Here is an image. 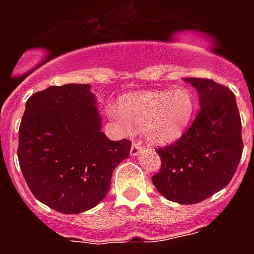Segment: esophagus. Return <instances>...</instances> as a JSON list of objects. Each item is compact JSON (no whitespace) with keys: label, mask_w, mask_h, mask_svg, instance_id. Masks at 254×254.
Segmentation results:
<instances>
[{"label":"esophagus","mask_w":254,"mask_h":254,"mask_svg":"<svg viewBox=\"0 0 254 254\" xmlns=\"http://www.w3.org/2000/svg\"><path fill=\"white\" fill-rule=\"evenodd\" d=\"M141 150H142V146H141V143L140 142H133V143H132L131 151H129V154H131L132 156H136V155L140 154Z\"/></svg>","instance_id":"obj_1"}]
</instances>
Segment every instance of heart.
<instances>
[{
  "label": "heart",
  "mask_w": 254,
  "mask_h": 254,
  "mask_svg": "<svg viewBox=\"0 0 254 254\" xmlns=\"http://www.w3.org/2000/svg\"><path fill=\"white\" fill-rule=\"evenodd\" d=\"M120 108H108V116L121 129L142 128L149 142L168 145L185 133L194 112V98L190 90L138 91L125 96Z\"/></svg>",
  "instance_id": "1"
}]
</instances>
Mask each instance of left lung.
Segmentation results:
<instances>
[{"label":"left lung","instance_id":"left-lung-1","mask_svg":"<svg viewBox=\"0 0 254 254\" xmlns=\"http://www.w3.org/2000/svg\"><path fill=\"white\" fill-rule=\"evenodd\" d=\"M185 81L196 87L201 109L178 141L156 150L161 167L152 183L169 201L193 205L229 185L241 161L243 140L234 93L208 78Z\"/></svg>","mask_w":254,"mask_h":254}]
</instances>
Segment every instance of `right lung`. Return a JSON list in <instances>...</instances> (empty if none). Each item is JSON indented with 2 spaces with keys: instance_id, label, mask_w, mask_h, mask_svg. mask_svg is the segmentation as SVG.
<instances>
[{
  "instance_id": "1",
  "label": "right lung",
  "mask_w": 254,
  "mask_h": 254,
  "mask_svg": "<svg viewBox=\"0 0 254 254\" xmlns=\"http://www.w3.org/2000/svg\"><path fill=\"white\" fill-rule=\"evenodd\" d=\"M131 141H111L90 85L49 86L33 94L19 128L17 158L35 198L62 214L95 207Z\"/></svg>"
}]
</instances>
